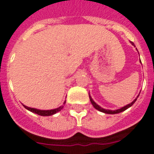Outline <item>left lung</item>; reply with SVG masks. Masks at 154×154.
Instances as JSON below:
<instances>
[{
	"label": "left lung",
	"instance_id": "8db88e82",
	"mask_svg": "<svg viewBox=\"0 0 154 154\" xmlns=\"http://www.w3.org/2000/svg\"><path fill=\"white\" fill-rule=\"evenodd\" d=\"M131 43V44L133 45H134V44L133 42H132ZM89 96H90V95H89ZM137 97H138V96ZM90 100H91V104H92V105H93V106H94V107L96 109L99 110V111H100V112H105V113H108V114H116V113H120V112H121L125 111L126 109H128V108H130L131 106V105H133V104H134V103L135 102V101H136L137 98L135 99V100H134V101H132V102L131 103V104H128V105H126V106H124V107L121 108V109H117V110H114V111H112V110H108V109H102V108H101V107H100V106H99L98 105H97V104H96V103H95L94 101H93V99L91 98V96H90Z\"/></svg>",
	"mask_w": 154,
	"mask_h": 154
}]
</instances>
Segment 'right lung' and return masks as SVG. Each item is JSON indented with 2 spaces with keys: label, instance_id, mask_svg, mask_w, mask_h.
I'll list each match as a JSON object with an SVG mask.
<instances>
[{
  "label": "right lung",
  "instance_id": "right-lung-1",
  "mask_svg": "<svg viewBox=\"0 0 154 154\" xmlns=\"http://www.w3.org/2000/svg\"><path fill=\"white\" fill-rule=\"evenodd\" d=\"M66 101H64L63 104H65ZM24 108H26V109H28L29 111L32 112H34V113L38 114L39 116H52L53 114L57 113V112H60L61 110L63 108V105H61L60 107L57 108V109H52V110H39V109H33V108H30L27 107V106H25L23 105Z\"/></svg>",
  "mask_w": 154,
  "mask_h": 154
}]
</instances>
